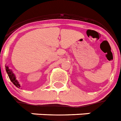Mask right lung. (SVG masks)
Wrapping results in <instances>:
<instances>
[{
	"instance_id": "add662e5",
	"label": "right lung",
	"mask_w": 121,
	"mask_h": 121,
	"mask_svg": "<svg viewBox=\"0 0 121 121\" xmlns=\"http://www.w3.org/2000/svg\"><path fill=\"white\" fill-rule=\"evenodd\" d=\"M5 69H6V72H7V74H8V75H9V78H10V79L11 80V82H13V84H14L15 86H16L17 87L19 88V87H21L20 84H19V83L18 82V81L16 80V77H15V75H14V73L12 72V71H11V70L9 69V68L8 67V66L7 65L5 66Z\"/></svg>"
}]
</instances>
